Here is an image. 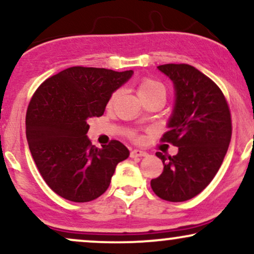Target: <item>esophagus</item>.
I'll use <instances>...</instances> for the list:
<instances>
[{
  "instance_id": "obj_1",
  "label": "esophagus",
  "mask_w": 254,
  "mask_h": 254,
  "mask_svg": "<svg viewBox=\"0 0 254 254\" xmlns=\"http://www.w3.org/2000/svg\"><path fill=\"white\" fill-rule=\"evenodd\" d=\"M148 153L144 150H139V149H133L131 150L130 153V156L131 157H143V156H147Z\"/></svg>"
}]
</instances>
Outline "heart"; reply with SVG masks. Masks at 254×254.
Segmentation results:
<instances>
[{
    "instance_id": "1",
    "label": "heart",
    "mask_w": 254,
    "mask_h": 254,
    "mask_svg": "<svg viewBox=\"0 0 254 254\" xmlns=\"http://www.w3.org/2000/svg\"><path fill=\"white\" fill-rule=\"evenodd\" d=\"M121 94V90H116V92L112 93L109 99V106H112V104L115 103L116 99L119 97ZM137 94L141 100H145V99L149 98H166V87L164 83H161L160 81L154 80V78L150 77H144L139 81V83L137 84ZM135 137V135H132Z\"/></svg>"
}]
</instances>
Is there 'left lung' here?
Here are the masks:
<instances>
[{
    "instance_id": "left-lung-1",
    "label": "left lung",
    "mask_w": 254,
    "mask_h": 254,
    "mask_svg": "<svg viewBox=\"0 0 254 254\" xmlns=\"http://www.w3.org/2000/svg\"><path fill=\"white\" fill-rule=\"evenodd\" d=\"M157 68L176 88V105L161 141L178 147V154L166 157L157 151L164 171L150 185L157 197L184 202L200 193L220 170L232 138V117L220 87L194 66Z\"/></svg>"
}]
</instances>
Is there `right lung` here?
<instances>
[{"mask_svg": "<svg viewBox=\"0 0 254 254\" xmlns=\"http://www.w3.org/2000/svg\"><path fill=\"white\" fill-rule=\"evenodd\" d=\"M132 70L71 66L34 92L26 113V137L38 171L58 196L76 203L100 197L118 162L129 156L112 139L103 148L87 137L88 118L104 115L109 99Z\"/></svg>", "mask_w": 254, "mask_h": 254, "instance_id": "add662e5", "label": "right lung"}]
</instances>
